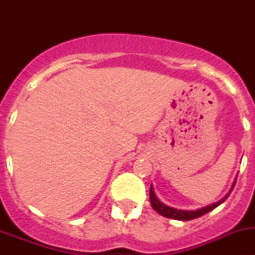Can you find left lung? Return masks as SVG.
Instances as JSON below:
<instances>
[{
  "label": "left lung",
  "instance_id": "1",
  "mask_svg": "<svg viewBox=\"0 0 255 255\" xmlns=\"http://www.w3.org/2000/svg\"><path fill=\"white\" fill-rule=\"evenodd\" d=\"M235 182H236V179L235 181H234L233 184V188H231V190L227 193L226 195H225L224 198L221 200H218L217 203H213L211 204V206H207V207H203V208L200 209H197V211H181V209H176V208H172V207H168L166 206V204H163L161 202V200L157 198V195H155L154 190H153V186L150 185V189H149V199H150V204H152L153 209H154L157 213H159L161 216H163V217H167V218H173V220H179V221H190V220H194V218H198L200 217V216L206 215V213H208V212H211L212 209H215L216 207L220 206L221 203H224L225 200L229 198L230 193L233 191L234 186H235Z\"/></svg>",
  "mask_w": 255,
  "mask_h": 255
}]
</instances>
